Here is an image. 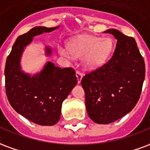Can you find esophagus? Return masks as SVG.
Segmentation results:
<instances>
[{"mask_svg":"<svg viewBox=\"0 0 150 150\" xmlns=\"http://www.w3.org/2000/svg\"><path fill=\"white\" fill-rule=\"evenodd\" d=\"M76 78H77V82L80 83L81 82V78H82V74H81V73H80L79 71H76Z\"/></svg>","mask_w":150,"mask_h":150,"instance_id":"34e87169","label":"esophagus"}]
</instances>
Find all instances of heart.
I'll return each mask as SVG.
<instances>
[{
	"label": "heart",
	"instance_id": "1",
	"mask_svg": "<svg viewBox=\"0 0 150 150\" xmlns=\"http://www.w3.org/2000/svg\"><path fill=\"white\" fill-rule=\"evenodd\" d=\"M112 50L110 38H100L93 36H81L69 40V48L59 47V52L69 59L81 57L84 66L95 69L106 62Z\"/></svg>",
	"mask_w": 150,
	"mask_h": 150
}]
</instances>
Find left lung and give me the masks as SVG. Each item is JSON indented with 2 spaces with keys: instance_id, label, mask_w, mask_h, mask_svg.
Here are the masks:
<instances>
[{
  "instance_id": "left-lung-1",
  "label": "left lung",
  "mask_w": 150,
  "mask_h": 150,
  "mask_svg": "<svg viewBox=\"0 0 150 150\" xmlns=\"http://www.w3.org/2000/svg\"><path fill=\"white\" fill-rule=\"evenodd\" d=\"M117 40L112 57L96 70L83 76L88 117L98 124H110L136 105L145 80V66L133 38L108 29Z\"/></svg>"
}]
</instances>
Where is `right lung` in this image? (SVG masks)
Returning <instances> with one entry per match:
<instances>
[{
	"label": "right lung",
	"instance_id": "add662e5",
	"mask_svg": "<svg viewBox=\"0 0 150 150\" xmlns=\"http://www.w3.org/2000/svg\"><path fill=\"white\" fill-rule=\"evenodd\" d=\"M57 28L38 26L19 36L5 64V91L11 106L40 125H53L58 122L62 102L77 83L76 73L73 68L62 69L48 62L40 73L32 76L21 70V59L33 37ZM51 52L46 47V55L50 56Z\"/></svg>",
	"mask_w": 150,
	"mask_h": 150
}]
</instances>
